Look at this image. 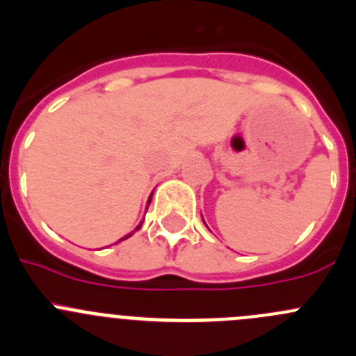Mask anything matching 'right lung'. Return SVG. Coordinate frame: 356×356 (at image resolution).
I'll list each match as a JSON object with an SVG mask.
<instances>
[{"instance_id":"add662e5","label":"right lung","mask_w":356,"mask_h":356,"mask_svg":"<svg viewBox=\"0 0 356 356\" xmlns=\"http://www.w3.org/2000/svg\"><path fill=\"white\" fill-rule=\"evenodd\" d=\"M149 202H151V200H149ZM140 226H143V222H140V224H139V226H137V227H136V231H139V229H140ZM130 236H132V233H130V234H127V236H123V238H122V240H127V238H130ZM122 240H120V241H122Z\"/></svg>"}]
</instances>
